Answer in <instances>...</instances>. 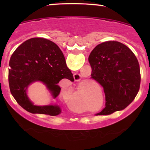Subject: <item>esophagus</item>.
I'll return each mask as SVG.
<instances>
[{"instance_id": "esophagus-1", "label": "esophagus", "mask_w": 150, "mask_h": 150, "mask_svg": "<svg viewBox=\"0 0 150 150\" xmlns=\"http://www.w3.org/2000/svg\"><path fill=\"white\" fill-rule=\"evenodd\" d=\"M81 74H74V79L75 81H79L80 79H81Z\"/></svg>"}]
</instances>
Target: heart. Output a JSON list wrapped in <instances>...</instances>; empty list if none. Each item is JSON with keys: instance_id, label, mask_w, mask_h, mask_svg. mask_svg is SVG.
<instances>
[{"instance_id": "heart-1", "label": "heart", "mask_w": 150, "mask_h": 150, "mask_svg": "<svg viewBox=\"0 0 150 150\" xmlns=\"http://www.w3.org/2000/svg\"><path fill=\"white\" fill-rule=\"evenodd\" d=\"M85 99V94L83 93H78L77 94H76L75 95V97H74V98H72V100H71V103H69V106H70L72 110H75L74 108L73 107V104H74V102H83V100ZM85 111V108H83V109L82 110H78V112H83Z\"/></svg>"}]
</instances>
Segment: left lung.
Instances as JSON below:
<instances>
[{
  "label": "left lung",
  "instance_id": "obj_1",
  "mask_svg": "<svg viewBox=\"0 0 150 150\" xmlns=\"http://www.w3.org/2000/svg\"><path fill=\"white\" fill-rule=\"evenodd\" d=\"M89 62L91 78L105 94V108L96 115H106L126 108L140 88V67L134 53L126 45L109 41L95 47Z\"/></svg>",
  "mask_w": 150,
  "mask_h": 150
}]
</instances>
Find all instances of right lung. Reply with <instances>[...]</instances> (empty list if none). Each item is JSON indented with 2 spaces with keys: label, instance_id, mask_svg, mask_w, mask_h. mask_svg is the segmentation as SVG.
Returning a JSON list of instances; mask_svg holds the SVG:
<instances>
[{
  "label": "right lung",
  "instance_id": "obj_1",
  "mask_svg": "<svg viewBox=\"0 0 150 150\" xmlns=\"http://www.w3.org/2000/svg\"><path fill=\"white\" fill-rule=\"evenodd\" d=\"M9 66L10 91L20 106L34 114L55 116L60 113L61 108L57 105H33L26 93L30 83L41 81L54 99L60 93L61 88L57 84L61 80L74 81L62 51L55 43L40 38L25 41L12 54Z\"/></svg>",
  "mask_w": 150,
  "mask_h": 150
}]
</instances>
